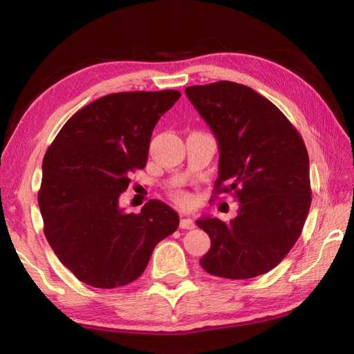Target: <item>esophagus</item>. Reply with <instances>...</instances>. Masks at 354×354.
Returning <instances> with one entry per match:
<instances>
[{
	"label": "esophagus",
	"mask_w": 354,
	"mask_h": 354,
	"mask_svg": "<svg viewBox=\"0 0 354 354\" xmlns=\"http://www.w3.org/2000/svg\"><path fill=\"white\" fill-rule=\"evenodd\" d=\"M179 227L183 230H193L196 225H194V221L190 219V217H183L181 222H179Z\"/></svg>",
	"instance_id": "esophagus-1"
}]
</instances>
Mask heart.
Wrapping results in <instances>:
<instances>
[{"mask_svg": "<svg viewBox=\"0 0 354 354\" xmlns=\"http://www.w3.org/2000/svg\"><path fill=\"white\" fill-rule=\"evenodd\" d=\"M173 199H175L179 205H189L192 202L190 194L185 192H175L173 193Z\"/></svg>", "mask_w": 354, "mask_h": 354, "instance_id": "1", "label": "heart"}]
</instances>
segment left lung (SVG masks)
<instances>
[{
	"mask_svg": "<svg viewBox=\"0 0 354 354\" xmlns=\"http://www.w3.org/2000/svg\"><path fill=\"white\" fill-rule=\"evenodd\" d=\"M185 94L219 145L214 193L234 192L240 202L230 223L209 216L196 221L212 239L201 266L231 280L266 274L297 243L310 208L309 153L301 135L250 86L221 80L189 86Z\"/></svg>",
	"mask_w": 354,
	"mask_h": 354,
	"instance_id": "8db88e82",
	"label": "left lung"
}]
</instances>
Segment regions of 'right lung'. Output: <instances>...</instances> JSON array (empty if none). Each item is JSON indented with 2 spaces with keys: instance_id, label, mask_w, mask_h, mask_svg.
Here are the masks:
<instances>
[{
  "instance_id": "right-lung-1",
  "label": "right lung",
  "mask_w": 354,
  "mask_h": 354,
  "mask_svg": "<svg viewBox=\"0 0 354 354\" xmlns=\"http://www.w3.org/2000/svg\"><path fill=\"white\" fill-rule=\"evenodd\" d=\"M179 97L175 89L100 97L64 124L44 156V234L62 265L93 288L137 280L153 248L178 228L179 216L161 201L127 214L118 199L131 173L146 167L153 127Z\"/></svg>"
}]
</instances>
